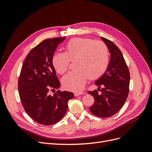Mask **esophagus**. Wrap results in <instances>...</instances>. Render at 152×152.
I'll use <instances>...</instances> for the list:
<instances>
[{"mask_svg":"<svg viewBox=\"0 0 152 152\" xmlns=\"http://www.w3.org/2000/svg\"><path fill=\"white\" fill-rule=\"evenodd\" d=\"M84 94V92H81V91H77V92H75V93H74V94H75V96H79V95H82V94Z\"/></svg>","mask_w":152,"mask_h":152,"instance_id":"obj_1","label":"esophagus"}]
</instances>
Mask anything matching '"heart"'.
Returning a JSON list of instances; mask_svg holds the SVG:
<instances>
[{
	"mask_svg": "<svg viewBox=\"0 0 152 152\" xmlns=\"http://www.w3.org/2000/svg\"><path fill=\"white\" fill-rule=\"evenodd\" d=\"M65 52L55 53L52 58L54 68L59 74L65 73L70 61L75 69L62 78L65 88L79 91L83 88L88 79L102 76L109 63L108 49L102 41L89 38L75 37L64 45Z\"/></svg>",
	"mask_w": 152,
	"mask_h": 152,
	"instance_id": "1",
	"label": "heart"
}]
</instances>
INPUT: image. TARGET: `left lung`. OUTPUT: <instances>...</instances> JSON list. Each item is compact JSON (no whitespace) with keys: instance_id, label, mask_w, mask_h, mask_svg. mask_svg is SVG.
<instances>
[{"instance_id":"left-lung-1","label":"left lung","mask_w":152,"mask_h":152,"mask_svg":"<svg viewBox=\"0 0 152 152\" xmlns=\"http://www.w3.org/2000/svg\"><path fill=\"white\" fill-rule=\"evenodd\" d=\"M101 39L109 50L110 59L107 70L95 82L99 88L103 87L100 89L101 93L96 90L88 92L94 98L89 110L96 116L107 118L117 113L125 103L129 94L130 73L121 50L112 41Z\"/></svg>"}]
</instances>
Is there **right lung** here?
Here are the masks:
<instances>
[{
    "label": "right lung",
    "mask_w": 152,
    "mask_h": 152,
    "mask_svg": "<svg viewBox=\"0 0 152 152\" xmlns=\"http://www.w3.org/2000/svg\"><path fill=\"white\" fill-rule=\"evenodd\" d=\"M66 37L45 39L32 49L24 61L18 80L21 102L26 113L39 124L53 125L61 121L68 109V102L74 97L69 91H49L60 87L52 64L54 53Z\"/></svg>",
    "instance_id": "1"
}]
</instances>
